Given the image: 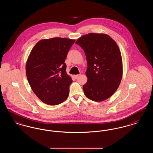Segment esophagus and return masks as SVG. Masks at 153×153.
Returning <instances> with one entry per match:
<instances>
[{"label":"esophagus","instance_id":"esophagus-1","mask_svg":"<svg viewBox=\"0 0 153 153\" xmlns=\"http://www.w3.org/2000/svg\"><path fill=\"white\" fill-rule=\"evenodd\" d=\"M79 76H80V74H76V75H74V77L76 79H77L79 77Z\"/></svg>","mask_w":153,"mask_h":153}]
</instances>
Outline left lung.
I'll use <instances>...</instances> for the list:
<instances>
[{"label": "left lung", "mask_w": 153, "mask_h": 153, "mask_svg": "<svg viewBox=\"0 0 153 153\" xmlns=\"http://www.w3.org/2000/svg\"><path fill=\"white\" fill-rule=\"evenodd\" d=\"M76 44L84 50L87 61L84 94L95 102L108 99L119 87L123 76L122 58L116 42L107 34L91 33L81 36Z\"/></svg>", "instance_id": "obj_1"}]
</instances>
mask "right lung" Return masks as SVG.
Listing matches in <instances>:
<instances>
[{"instance_id": "1", "label": "right lung", "mask_w": 153, "mask_h": 153, "mask_svg": "<svg viewBox=\"0 0 153 153\" xmlns=\"http://www.w3.org/2000/svg\"><path fill=\"white\" fill-rule=\"evenodd\" d=\"M75 39L56 37L41 39L30 53L26 64L27 79L38 99L51 105L65 101L72 79L65 60Z\"/></svg>"}]
</instances>
